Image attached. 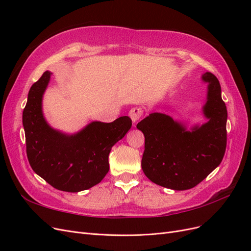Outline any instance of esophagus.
I'll list each match as a JSON object with an SVG mask.
<instances>
[{
	"instance_id": "1",
	"label": "esophagus",
	"mask_w": 251,
	"mask_h": 251,
	"mask_svg": "<svg viewBox=\"0 0 251 251\" xmlns=\"http://www.w3.org/2000/svg\"><path fill=\"white\" fill-rule=\"evenodd\" d=\"M143 114H144V109L143 108H141V107H133L130 111H129V117L131 118L133 123H136L137 121H139L142 118Z\"/></svg>"
}]
</instances>
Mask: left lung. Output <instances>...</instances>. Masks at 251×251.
I'll return each instance as SVG.
<instances>
[{"instance_id": "1", "label": "left lung", "mask_w": 251, "mask_h": 251, "mask_svg": "<svg viewBox=\"0 0 251 251\" xmlns=\"http://www.w3.org/2000/svg\"><path fill=\"white\" fill-rule=\"evenodd\" d=\"M208 83L203 114L207 123L192 131L171 117L152 112L137 123L145 135L142 169L148 178L164 188L183 191L196 187L221 164L226 149L227 110L219 80L206 72Z\"/></svg>"}]
</instances>
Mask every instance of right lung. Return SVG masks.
<instances>
[{
    "label": "right lung",
    "instance_id": "right-lung-1",
    "mask_svg": "<svg viewBox=\"0 0 251 251\" xmlns=\"http://www.w3.org/2000/svg\"><path fill=\"white\" fill-rule=\"evenodd\" d=\"M51 74L46 71L31 86L23 111L27 156L33 171L53 188L77 193L104 178L112 146L123 139L132 122L125 116L111 123L95 121L71 135L55 130L47 123L42 108Z\"/></svg>",
    "mask_w": 251,
    "mask_h": 251
}]
</instances>
